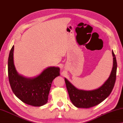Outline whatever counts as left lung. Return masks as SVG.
I'll return each mask as SVG.
<instances>
[{
  "instance_id": "8db88e82",
  "label": "left lung",
  "mask_w": 123,
  "mask_h": 123,
  "mask_svg": "<svg viewBox=\"0 0 123 123\" xmlns=\"http://www.w3.org/2000/svg\"><path fill=\"white\" fill-rule=\"evenodd\" d=\"M113 65L111 75L102 86L92 91L78 90L67 79L65 82L70 99L75 107L88 108L98 105L109 96L114 87L116 80L117 63L115 54L112 50Z\"/></svg>"
}]
</instances>
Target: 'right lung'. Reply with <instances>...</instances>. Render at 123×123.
Here are the masks:
<instances>
[{"label":"right lung","instance_id":"obj_1","mask_svg":"<svg viewBox=\"0 0 123 123\" xmlns=\"http://www.w3.org/2000/svg\"><path fill=\"white\" fill-rule=\"evenodd\" d=\"M14 49L13 46L8 58V77L13 93L27 105L35 107L44 105L48 102L53 80L60 75V69L49 67L34 78L23 77L17 73L15 68Z\"/></svg>","mask_w":123,"mask_h":123}]
</instances>
